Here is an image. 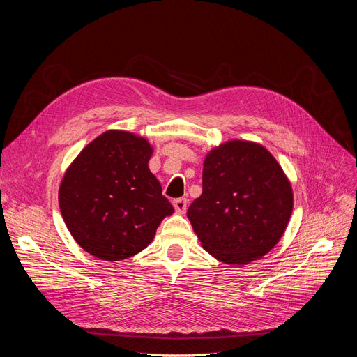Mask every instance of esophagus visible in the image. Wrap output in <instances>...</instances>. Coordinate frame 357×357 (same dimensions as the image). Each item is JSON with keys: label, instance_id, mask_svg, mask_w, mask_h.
Segmentation results:
<instances>
[{"label": "esophagus", "instance_id": "34e87169", "mask_svg": "<svg viewBox=\"0 0 357 357\" xmlns=\"http://www.w3.org/2000/svg\"><path fill=\"white\" fill-rule=\"evenodd\" d=\"M172 205H174V208L177 213L183 214L186 213V208H188V199L186 198H177L172 201Z\"/></svg>", "mask_w": 357, "mask_h": 357}]
</instances>
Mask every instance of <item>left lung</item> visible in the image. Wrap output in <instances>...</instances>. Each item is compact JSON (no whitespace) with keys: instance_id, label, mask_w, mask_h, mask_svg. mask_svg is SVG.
Masks as SVG:
<instances>
[{"instance_id":"obj_1","label":"left lung","mask_w":357,"mask_h":357,"mask_svg":"<svg viewBox=\"0 0 357 357\" xmlns=\"http://www.w3.org/2000/svg\"><path fill=\"white\" fill-rule=\"evenodd\" d=\"M291 208L290 183L273 155L255 143L229 142L205 158L202 193L188 218L210 255L244 265L278 243Z\"/></svg>"}]
</instances>
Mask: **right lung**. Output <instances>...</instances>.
I'll list each match as a JSON object with an SVG mask.
<instances>
[{"label": "right lung", "mask_w": 357, "mask_h": 357, "mask_svg": "<svg viewBox=\"0 0 357 357\" xmlns=\"http://www.w3.org/2000/svg\"><path fill=\"white\" fill-rule=\"evenodd\" d=\"M152 147L125 131H107L86 146L59 188L62 218L74 240L104 261L142 252L174 213L149 169Z\"/></svg>", "instance_id": "1"}]
</instances>
